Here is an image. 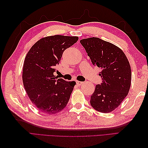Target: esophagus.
<instances>
[{
  "label": "esophagus",
  "instance_id": "obj_1",
  "mask_svg": "<svg viewBox=\"0 0 148 148\" xmlns=\"http://www.w3.org/2000/svg\"><path fill=\"white\" fill-rule=\"evenodd\" d=\"M76 82L77 85H78V86H80L81 84H82L83 83V82H82V81H76Z\"/></svg>",
  "mask_w": 148,
  "mask_h": 148
}]
</instances>
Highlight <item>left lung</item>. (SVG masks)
Listing matches in <instances>:
<instances>
[{
	"label": "left lung",
	"instance_id": "left-lung-1",
	"mask_svg": "<svg viewBox=\"0 0 148 148\" xmlns=\"http://www.w3.org/2000/svg\"><path fill=\"white\" fill-rule=\"evenodd\" d=\"M93 65L101 69L102 82L91 96L90 104L96 111L110 112L117 108L129 92L130 65L122 50L97 37L80 40Z\"/></svg>",
	"mask_w": 148,
	"mask_h": 148
}]
</instances>
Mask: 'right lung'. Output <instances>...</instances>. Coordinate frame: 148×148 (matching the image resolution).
<instances>
[{
	"instance_id": "obj_1",
	"label": "right lung",
	"mask_w": 148,
	"mask_h": 148,
	"mask_svg": "<svg viewBox=\"0 0 148 148\" xmlns=\"http://www.w3.org/2000/svg\"><path fill=\"white\" fill-rule=\"evenodd\" d=\"M78 39L60 35L44 37L27 54L22 74L23 86L31 102L40 112L54 114L67 106L76 82L57 79L53 73L63 53Z\"/></svg>"
}]
</instances>
